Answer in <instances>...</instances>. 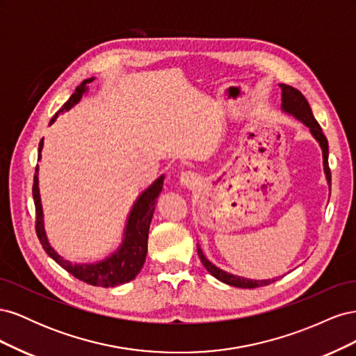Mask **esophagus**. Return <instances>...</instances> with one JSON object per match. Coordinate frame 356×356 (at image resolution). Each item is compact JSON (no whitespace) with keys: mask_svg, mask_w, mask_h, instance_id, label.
<instances>
[{"mask_svg":"<svg viewBox=\"0 0 356 356\" xmlns=\"http://www.w3.org/2000/svg\"><path fill=\"white\" fill-rule=\"evenodd\" d=\"M179 184L186 188H193L199 184V177L195 174V172L184 170V172H181V175H179Z\"/></svg>","mask_w":356,"mask_h":356,"instance_id":"34e87169","label":"esophagus"}]
</instances>
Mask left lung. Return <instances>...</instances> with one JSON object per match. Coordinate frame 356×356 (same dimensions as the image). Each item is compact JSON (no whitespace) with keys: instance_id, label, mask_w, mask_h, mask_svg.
<instances>
[{"instance_id":"left-lung-1","label":"left lung","mask_w":356,"mask_h":356,"mask_svg":"<svg viewBox=\"0 0 356 356\" xmlns=\"http://www.w3.org/2000/svg\"><path fill=\"white\" fill-rule=\"evenodd\" d=\"M279 88L282 89V104H281L282 111L285 114L296 117L297 120H300L305 126H307L312 136H314L316 139V143L319 144V147L322 149V160H324L322 163H324L325 178H327V182H328V187H331V172H330V168H328V141H327L325 135L322 134V129H321L319 123L315 120L314 114H312L310 106H309L305 96L301 95V92H298L297 89L291 88V86H286V84H279ZM197 254H199V258H200L202 264L204 266V268H207V270L213 277H217L218 281L227 284V285H232V286L257 288V286H264V285L272 284L277 279V277H273V279H261V281H257V279H248V277H243V276H238V275L225 272V270H222V268L212 264L208 260V258L204 257L199 243H197Z\"/></svg>"}]
</instances>
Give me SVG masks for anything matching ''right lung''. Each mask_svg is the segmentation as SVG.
Returning a JSON list of instances; mask_svg holds the SVG:
<instances>
[{"instance_id": "1", "label": "right lung", "mask_w": 356, "mask_h": 356, "mask_svg": "<svg viewBox=\"0 0 356 356\" xmlns=\"http://www.w3.org/2000/svg\"><path fill=\"white\" fill-rule=\"evenodd\" d=\"M95 77L84 80L75 92L71 95V98L63 104L62 108L55 114V117L50 120V124L55 123L59 113L70 111L74 105H77L83 98L84 93L89 90V83H92ZM44 145V139H41L38 145V160L41 159V149ZM165 175H160L152 186L147 187L141 195L135 200L134 207L129 212V217L124 225L123 232V241L117 250L110 254L106 258L96 263H75L65 260L62 255H59L53 246L49 243L47 234L44 230V220H42V207H41V197H40V188H38V166L35 169L34 175V187H32V196L35 202V212H37V236L44 248L47 255H50L60 267L65 268L72 276H75L80 281L95 285V286H117L126 282H131L136 275L141 272V268L145 263L147 257V241H148V232H149V222H152L153 213L156 209L157 197L163 188Z\"/></svg>"}]
</instances>
